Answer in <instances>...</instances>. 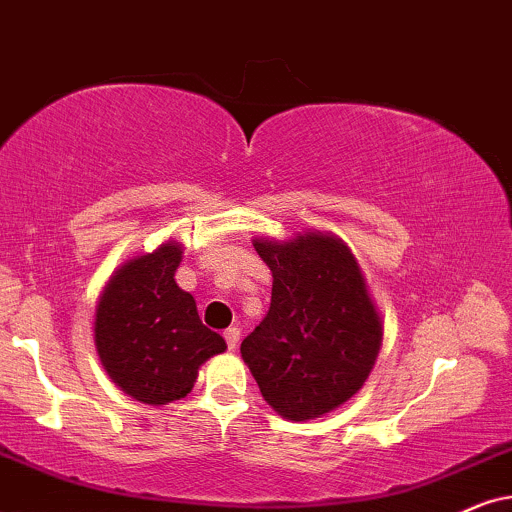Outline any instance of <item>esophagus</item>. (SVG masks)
<instances>
[{
	"label": "esophagus",
	"instance_id": "1",
	"mask_svg": "<svg viewBox=\"0 0 512 512\" xmlns=\"http://www.w3.org/2000/svg\"><path fill=\"white\" fill-rule=\"evenodd\" d=\"M224 340H226V345H229V349H236L238 347V340H241V328H236V326L226 328Z\"/></svg>",
	"mask_w": 512,
	"mask_h": 512
}]
</instances>
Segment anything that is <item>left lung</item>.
<instances>
[{"label":"left lung","mask_w":512,"mask_h":512,"mask_svg":"<svg viewBox=\"0 0 512 512\" xmlns=\"http://www.w3.org/2000/svg\"><path fill=\"white\" fill-rule=\"evenodd\" d=\"M271 269V307L241 342L260 392L278 416L321 418L352 399L383 345V321L349 245L331 231L252 238Z\"/></svg>","instance_id":"left-lung-1"}]
</instances>
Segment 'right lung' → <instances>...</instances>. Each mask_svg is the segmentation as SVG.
<instances>
[{"instance_id":"right-lung-1","label":"right lung","mask_w":512,"mask_h":512,"mask_svg":"<svg viewBox=\"0 0 512 512\" xmlns=\"http://www.w3.org/2000/svg\"><path fill=\"white\" fill-rule=\"evenodd\" d=\"M184 245L160 243L132 257L103 286L94 345L108 378L132 399L172 404L193 390L198 368L226 342L200 321L196 300L174 281Z\"/></svg>"}]
</instances>
